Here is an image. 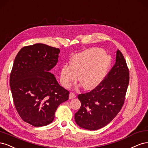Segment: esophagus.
Segmentation results:
<instances>
[{"label": "esophagus", "mask_w": 148, "mask_h": 148, "mask_svg": "<svg viewBox=\"0 0 148 148\" xmlns=\"http://www.w3.org/2000/svg\"><path fill=\"white\" fill-rule=\"evenodd\" d=\"M75 97H76V95H75V94L74 93H73V92H71L70 93V94H69V99H73V98H74Z\"/></svg>", "instance_id": "34e87169"}]
</instances>
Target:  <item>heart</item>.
Returning <instances> with one entry per match:
<instances>
[{"mask_svg":"<svg viewBox=\"0 0 148 148\" xmlns=\"http://www.w3.org/2000/svg\"><path fill=\"white\" fill-rule=\"evenodd\" d=\"M111 64V57L100 48L88 49L75 54L70 65L64 64L61 71V82L69 88L77 80L84 88L91 90L101 83Z\"/></svg>","mask_w":148,"mask_h":148,"instance_id":"obj_1","label":"heart"}]
</instances>
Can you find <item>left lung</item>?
<instances>
[{"label":"left lung","mask_w":148,"mask_h":148,"mask_svg":"<svg viewBox=\"0 0 148 148\" xmlns=\"http://www.w3.org/2000/svg\"><path fill=\"white\" fill-rule=\"evenodd\" d=\"M128 83L129 70L118 50L115 64L101 82L91 92L78 95L81 106L75 114L76 123L89 130L108 125L123 106Z\"/></svg>","instance_id":"left-lung-1"}]
</instances>
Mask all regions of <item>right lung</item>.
I'll return each instance as SVG.
<instances>
[{"label":"right lung","mask_w":148,"mask_h":148,"mask_svg":"<svg viewBox=\"0 0 148 148\" xmlns=\"http://www.w3.org/2000/svg\"><path fill=\"white\" fill-rule=\"evenodd\" d=\"M60 50L43 44L24 47L14 60L10 86L14 104L23 120L34 127L53 122L58 106L69 99L50 71Z\"/></svg>","instance_id":"obj_1"}]
</instances>
